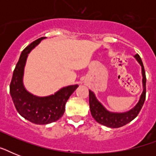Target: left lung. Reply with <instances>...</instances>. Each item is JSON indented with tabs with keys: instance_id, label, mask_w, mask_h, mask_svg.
<instances>
[{
	"instance_id": "left-lung-1",
	"label": "left lung",
	"mask_w": 156,
	"mask_h": 156,
	"mask_svg": "<svg viewBox=\"0 0 156 156\" xmlns=\"http://www.w3.org/2000/svg\"><path fill=\"white\" fill-rule=\"evenodd\" d=\"M138 63L142 66V74H143V91L140 96L139 101L136 104L135 107L126 112H111L108 111L101 103L98 101L95 97V94L89 90V104H90V109L93 118L97 121L98 123L101 124L103 126H108L110 128H119L121 126H124L126 124L129 123L132 121L136 116H138L139 112L143 106V104L145 102L146 99V73L143 66V61L141 60L140 56L138 54H136L134 56Z\"/></svg>"
}]
</instances>
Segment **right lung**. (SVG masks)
I'll use <instances>...</instances> for the list:
<instances>
[{"mask_svg": "<svg viewBox=\"0 0 156 156\" xmlns=\"http://www.w3.org/2000/svg\"><path fill=\"white\" fill-rule=\"evenodd\" d=\"M44 39L45 37L35 40L22 52L9 86L10 95L18 113L30 122L38 125L52 123L61 118L65 112L67 100L78 87L68 86L61 88L54 95L46 97H38L26 90L23 78L28 53Z\"/></svg>", "mask_w": 156, "mask_h": 156, "instance_id": "1", "label": "right lung"}]
</instances>
